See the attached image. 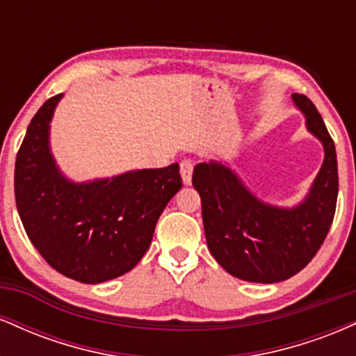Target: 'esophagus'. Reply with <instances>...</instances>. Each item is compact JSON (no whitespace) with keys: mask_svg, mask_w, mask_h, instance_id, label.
I'll return each mask as SVG.
<instances>
[{"mask_svg":"<svg viewBox=\"0 0 356 356\" xmlns=\"http://www.w3.org/2000/svg\"><path fill=\"white\" fill-rule=\"evenodd\" d=\"M192 169H194V165H192L191 161H182L181 162L182 182L186 184V186H191V182H192Z\"/></svg>","mask_w":356,"mask_h":356,"instance_id":"34e87169","label":"esophagus"}]
</instances>
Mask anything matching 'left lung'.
<instances>
[{
    "instance_id": "obj_1",
    "label": "left lung",
    "mask_w": 356,
    "mask_h": 356,
    "mask_svg": "<svg viewBox=\"0 0 356 356\" xmlns=\"http://www.w3.org/2000/svg\"><path fill=\"white\" fill-rule=\"evenodd\" d=\"M293 102L305 115L308 132L325 149L320 172L298 206L263 202L224 162H201L192 174L211 254L229 275L249 283H280L300 273L325 241L337 209L333 138L308 97L293 93Z\"/></svg>"
}]
</instances>
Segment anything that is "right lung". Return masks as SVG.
I'll use <instances>...</instances> for the list:
<instances>
[{
  "label": "right lung",
  "mask_w": 356,
  "mask_h": 356,
  "mask_svg": "<svg viewBox=\"0 0 356 356\" xmlns=\"http://www.w3.org/2000/svg\"><path fill=\"white\" fill-rule=\"evenodd\" d=\"M61 97L44 102L28 125L15 164L16 207L28 238L53 269L80 283H104L136 268L182 179L179 164L88 182L65 177L50 149Z\"/></svg>",
  "instance_id": "right-lung-1"
}]
</instances>
